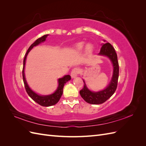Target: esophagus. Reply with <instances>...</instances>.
Here are the masks:
<instances>
[{"mask_svg":"<svg viewBox=\"0 0 146 146\" xmlns=\"http://www.w3.org/2000/svg\"><path fill=\"white\" fill-rule=\"evenodd\" d=\"M80 69H78V68H74L72 71H71V73H70V76H71V77L72 78H76L78 75L80 74Z\"/></svg>","mask_w":146,"mask_h":146,"instance_id":"esophagus-1","label":"esophagus"}]
</instances>
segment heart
I'll return each instance as SVG.
<instances>
[{"label": "heart", "mask_w": 146, "mask_h": 146, "mask_svg": "<svg viewBox=\"0 0 146 146\" xmlns=\"http://www.w3.org/2000/svg\"><path fill=\"white\" fill-rule=\"evenodd\" d=\"M84 46H85V42H78L76 46H75V49H76V51L81 52L83 49ZM93 50H94V47L91 44H88L86 46L85 52L86 54H88V55L91 54L92 52H93Z\"/></svg>", "instance_id": "heart-1"}]
</instances>
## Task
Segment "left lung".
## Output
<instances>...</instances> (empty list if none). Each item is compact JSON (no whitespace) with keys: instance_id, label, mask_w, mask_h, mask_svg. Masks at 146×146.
Here are the masks:
<instances>
[{"instance_id":"left-lung-1","label":"left lung","mask_w":146,"mask_h":146,"mask_svg":"<svg viewBox=\"0 0 146 146\" xmlns=\"http://www.w3.org/2000/svg\"><path fill=\"white\" fill-rule=\"evenodd\" d=\"M105 42V40H104ZM102 47L98 55L105 56L108 57L113 65V75L107 86L105 89L94 92L88 89L85 82L84 80V86L83 89L80 91V94L82 98L86 101L87 103L90 104H101L107 101L115 92L119 77V63L117 61V54L115 50L111 44L109 42L102 44Z\"/></svg>"}]
</instances>
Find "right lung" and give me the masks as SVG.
<instances>
[{"label": "right lung", "instance_id": "right-lung-1", "mask_svg": "<svg viewBox=\"0 0 146 146\" xmlns=\"http://www.w3.org/2000/svg\"><path fill=\"white\" fill-rule=\"evenodd\" d=\"M48 36V35H45L42 36V37L39 38L37 39L36 41H35L32 45H31L29 49L27 51V53L25 54L24 61H23V81L24 83V86L25 90L27 91V94L29 96L32 98L35 102H36V103L39 104L41 106H43V107H50V106L54 105L58 103V102L60 100L61 96L63 94V87L65 85V83L66 82H68V81L70 80V76L69 75H66L64 77L62 78H60L58 80V87H57L56 90L55 91L51 94H48V95H39L37 93H36L35 91H33L31 88L29 87L28 83L26 81V78L25 76V72H24V70H25V62H26V59H27V56L29 54V53L30 51L32 49L33 47L35 46H36L39 45V44H41L42 42H44L46 40L47 37Z\"/></svg>", "mask_w": 146, "mask_h": 146}]
</instances>
